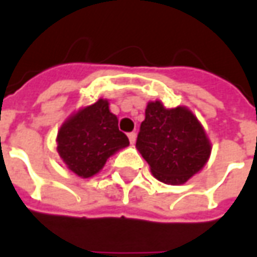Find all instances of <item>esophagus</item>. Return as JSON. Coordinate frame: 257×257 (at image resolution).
Listing matches in <instances>:
<instances>
[{"label":"esophagus","mask_w":257,"mask_h":257,"mask_svg":"<svg viewBox=\"0 0 257 257\" xmlns=\"http://www.w3.org/2000/svg\"><path fill=\"white\" fill-rule=\"evenodd\" d=\"M128 138H129V140H131V143H132V145H134L135 142H136V134H135V132H131V134H128Z\"/></svg>","instance_id":"esophagus-1"}]
</instances>
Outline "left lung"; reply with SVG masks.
Wrapping results in <instances>:
<instances>
[{"label": "left lung", "mask_w": 257, "mask_h": 257, "mask_svg": "<svg viewBox=\"0 0 257 257\" xmlns=\"http://www.w3.org/2000/svg\"><path fill=\"white\" fill-rule=\"evenodd\" d=\"M136 147L151 173L167 184L186 183L204 168L212 149L202 125L189 108H165L158 100L147 104Z\"/></svg>", "instance_id": "obj_1"}]
</instances>
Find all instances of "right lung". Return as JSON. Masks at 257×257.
<instances>
[{
	"mask_svg": "<svg viewBox=\"0 0 257 257\" xmlns=\"http://www.w3.org/2000/svg\"><path fill=\"white\" fill-rule=\"evenodd\" d=\"M56 142L60 158L81 178L96 175L115 151L129 146L126 135L118 129V118L104 99L68 118L59 129Z\"/></svg>",
	"mask_w": 257,
	"mask_h": 257,
	"instance_id": "right-lung-1",
	"label": "right lung"
}]
</instances>
